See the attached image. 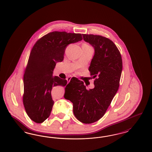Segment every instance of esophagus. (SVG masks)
<instances>
[{
	"instance_id": "esophagus-1",
	"label": "esophagus",
	"mask_w": 152,
	"mask_h": 152,
	"mask_svg": "<svg viewBox=\"0 0 152 152\" xmlns=\"http://www.w3.org/2000/svg\"><path fill=\"white\" fill-rule=\"evenodd\" d=\"M71 79H72V77H68L67 78V81H68V82H69V81H71Z\"/></svg>"
}]
</instances>
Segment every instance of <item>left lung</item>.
Masks as SVG:
<instances>
[{"instance_id":"8db88e82","label":"left lung","mask_w":152,"mask_h":152,"mask_svg":"<svg viewBox=\"0 0 152 152\" xmlns=\"http://www.w3.org/2000/svg\"><path fill=\"white\" fill-rule=\"evenodd\" d=\"M83 39L94 48L89 71L94 80V89H87L82 81L72 77L65 95L73 103V111L80 122L91 124L105 113L120 86L123 69L121 53L115 43L104 36L83 34Z\"/></svg>"}]
</instances>
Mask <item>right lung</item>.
Listing matches in <instances>:
<instances>
[{"mask_svg": "<svg viewBox=\"0 0 152 152\" xmlns=\"http://www.w3.org/2000/svg\"><path fill=\"white\" fill-rule=\"evenodd\" d=\"M82 39L81 34L54 31L34 44L24 71L23 96L26 113L34 122L43 123L50 116L54 104L51 96L52 88L64 87L67 84L66 80L53 77V69L57 62L63 60L66 46Z\"/></svg>", "mask_w": 152, "mask_h": 152, "instance_id": "add662e5", "label": "right lung"}]
</instances>
